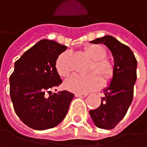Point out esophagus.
I'll return each instance as SVG.
<instances>
[{"label": "esophagus", "mask_w": 147, "mask_h": 147, "mask_svg": "<svg viewBox=\"0 0 147 147\" xmlns=\"http://www.w3.org/2000/svg\"><path fill=\"white\" fill-rule=\"evenodd\" d=\"M76 97H80V98H85L87 96V94H75Z\"/></svg>", "instance_id": "1"}]
</instances>
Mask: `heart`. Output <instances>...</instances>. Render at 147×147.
Instances as JSON below:
<instances>
[{
  "label": "heart",
  "instance_id": "1",
  "mask_svg": "<svg viewBox=\"0 0 147 147\" xmlns=\"http://www.w3.org/2000/svg\"><path fill=\"white\" fill-rule=\"evenodd\" d=\"M85 53L86 55L92 59L93 64L91 66V72H97L105 80L110 78L113 73V64L106 58L107 51L106 49L97 44L88 45L85 47ZM70 56L69 51L61 53L57 57L55 61V68L60 76L66 78L71 74L70 66ZM102 80L100 77L95 74L92 73L87 75L74 74L65 82V87L76 94H85L88 92L94 91L100 87Z\"/></svg>",
  "mask_w": 147,
  "mask_h": 147
}]
</instances>
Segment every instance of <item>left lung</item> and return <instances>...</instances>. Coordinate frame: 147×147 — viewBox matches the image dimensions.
Returning <instances> with one entry per match:
<instances>
[{
    "mask_svg": "<svg viewBox=\"0 0 147 147\" xmlns=\"http://www.w3.org/2000/svg\"><path fill=\"white\" fill-rule=\"evenodd\" d=\"M92 43H103L111 51L114 67L109 86L104 89L105 96L101 104L89 111L94 125L101 129H113L125 117L134 97V87L137 79V60L133 51L114 37L106 35L92 40Z\"/></svg>",
    "mask_w": 147,
    "mask_h": 147,
    "instance_id": "left-lung-1",
    "label": "left lung"
}]
</instances>
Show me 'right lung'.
<instances>
[{"label": "right lung", "mask_w": 147, "mask_h": 147, "mask_svg": "<svg viewBox=\"0 0 147 147\" xmlns=\"http://www.w3.org/2000/svg\"><path fill=\"white\" fill-rule=\"evenodd\" d=\"M66 49V46L54 40H41L14 63L9 78L13 109L21 120L34 130H46L60 124L74 97L66 90L46 96L62 82L55 61Z\"/></svg>", "instance_id": "right-lung-1"}]
</instances>
